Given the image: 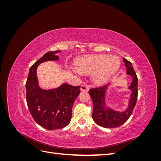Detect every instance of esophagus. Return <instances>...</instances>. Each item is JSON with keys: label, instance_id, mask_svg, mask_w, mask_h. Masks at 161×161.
Segmentation results:
<instances>
[{"label": "esophagus", "instance_id": "esophagus-1", "mask_svg": "<svg viewBox=\"0 0 161 161\" xmlns=\"http://www.w3.org/2000/svg\"><path fill=\"white\" fill-rule=\"evenodd\" d=\"M80 91H85V92L89 91V86L86 85V84H82L80 86Z\"/></svg>", "mask_w": 161, "mask_h": 161}]
</instances>
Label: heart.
Returning a JSON list of instances; mask_svg holds the SVG:
<instances>
[{"label": "heart", "instance_id": "1", "mask_svg": "<svg viewBox=\"0 0 161 161\" xmlns=\"http://www.w3.org/2000/svg\"><path fill=\"white\" fill-rule=\"evenodd\" d=\"M121 64L119 57L108 54L85 56L75 62L77 70L82 74H93L92 81L97 85L107 83L118 71Z\"/></svg>", "mask_w": 161, "mask_h": 161}]
</instances>
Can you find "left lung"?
Segmentation results:
<instances>
[{
  "label": "left lung",
  "mask_w": 161,
  "mask_h": 161,
  "mask_svg": "<svg viewBox=\"0 0 161 161\" xmlns=\"http://www.w3.org/2000/svg\"><path fill=\"white\" fill-rule=\"evenodd\" d=\"M125 68L127 69L126 75L132 78L130 85L128 89L131 91L128 106L124 111H119L114 109L107 105L106 95L111 83L99 87L91 89L89 93L91 97L93 103V111L92 119L95 122L101 127L107 128H114L119 127L124 124L131 115L137 101L138 97V77L134 72V68L131 66V63L125 58H123Z\"/></svg>",
  "instance_id": "8db88e82"
}]
</instances>
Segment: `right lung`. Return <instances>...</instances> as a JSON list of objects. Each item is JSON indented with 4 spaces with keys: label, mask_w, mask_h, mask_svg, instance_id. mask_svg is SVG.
<instances>
[{
    "label": "right lung",
    "mask_w": 161,
    "mask_h": 161,
    "mask_svg": "<svg viewBox=\"0 0 161 161\" xmlns=\"http://www.w3.org/2000/svg\"><path fill=\"white\" fill-rule=\"evenodd\" d=\"M61 52L46 53L31 66L26 82V100L29 110L36 122L47 130H58L70 122L74 102L80 93V86L63 83L58 88L43 89L39 85L37 68L41 63L56 61Z\"/></svg>",
    "instance_id": "1"
}]
</instances>
